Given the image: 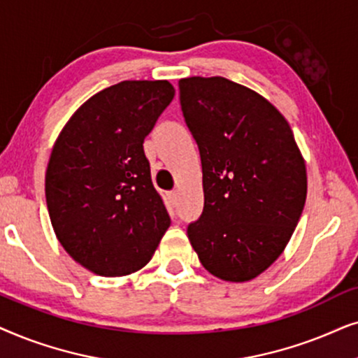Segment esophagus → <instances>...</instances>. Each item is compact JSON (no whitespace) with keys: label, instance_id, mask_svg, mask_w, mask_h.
<instances>
[{"label":"esophagus","instance_id":"obj_1","mask_svg":"<svg viewBox=\"0 0 358 358\" xmlns=\"http://www.w3.org/2000/svg\"><path fill=\"white\" fill-rule=\"evenodd\" d=\"M169 201L176 206V203H178V192H170L169 193Z\"/></svg>","mask_w":358,"mask_h":358}]
</instances>
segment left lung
I'll return each mask as SVG.
<instances>
[{
	"label": "left lung",
	"instance_id": "left-lung-1",
	"mask_svg": "<svg viewBox=\"0 0 358 358\" xmlns=\"http://www.w3.org/2000/svg\"><path fill=\"white\" fill-rule=\"evenodd\" d=\"M203 166L204 208L188 239L209 273L255 278L278 259L306 201V166L275 106L222 76L178 82Z\"/></svg>",
	"mask_w": 358,
	"mask_h": 358
}]
</instances>
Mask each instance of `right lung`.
Instances as JSON below:
<instances>
[{"mask_svg": "<svg viewBox=\"0 0 358 358\" xmlns=\"http://www.w3.org/2000/svg\"><path fill=\"white\" fill-rule=\"evenodd\" d=\"M173 96L166 80L113 85L76 109L52 149L45 173L52 226L71 259L93 273L142 268L170 226L144 139Z\"/></svg>", "mask_w": 358, "mask_h": 358, "instance_id": "right-lung-1", "label": "right lung"}]
</instances>
